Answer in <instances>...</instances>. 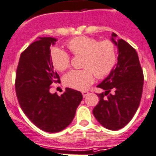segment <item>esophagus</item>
Instances as JSON below:
<instances>
[{
	"label": "esophagus",
	"mask_w": 156,
	"mask_h": 156,
	"mask_svg": "<svg viewBox=\"0 0 156 156\" xmlns=\"http://www.w3.org/2000/svg\"><path fill=\"white\" fill-rule=\"evenodd\" d=\"M82 95H83V98H85L86 96L88 95V92H87V91H83V92H82Z\"/></svg>",
	"instance_id": "1"
}]
</instances>
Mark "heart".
<instances>
[{"mask_svg":"<svg viewBox=\"0 0 156 156\" xmlns=\"http://www.w3.org/2000/svg\"><path fill=\"white\" fill-rule=\"evenodd\" d=\"M67 46L75 56H83L81 70H73L64 77V83L73 89L83 91L94 82L95 75L102 79L110 74L117 62V48L112 41H100L88 37H77L69 40ZM50 59L56 70L69 69L71 57L60 48H52Z\"/></svg>","mask_w":156,"mask_h":156,"instance_id":"heart-1","label":"heart"}]
</instances>
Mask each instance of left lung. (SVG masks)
<instances>
[{"instance_id":"1","label":"left lung","mask_w":156,"mask_h":156,"mask_svg":"<svg viewBox=\"0 0 156 156\" xmlns=\"http://www.w3.org/2000/svg\"><path fill=\"white\" fill-rule=\"evenodd\" d=\"M112 41L118 47V62L108 76L97 87L105 92L97 94L99 104L92 112L97 121L107 129L125 127L140 105L144 86V73L136 49L123 39Z\"/></svg>"}]
</instances>
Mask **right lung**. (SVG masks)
Here are the masks:
<instances>
[{"instance_id":"add662e5","label":"right lung","mask_w":156,"mask_h":156,"mask_svg":"<svg viewBox=\"0 0 156 156\" xmlns=\"http://www.w3.org/2000/svg\"><path fill=\"white\" fill-rule=\"evenodd\" d=\"M52 37H41L20 54L16 73V97L20 108L33 124L44 132L62 131L72 123L83 96L67 87L59 96L49 92L51 85L60 83L50 59Z\"/></svg>"}]
</instances>
